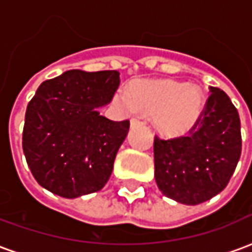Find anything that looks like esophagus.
Returning <instances> with one entry per match:
<instances>
[{
	"label": "esophagus",
	"mask_w": 252,
	"mask_h": 252,
	"mask_svg": "<svg viewBox=\"0 0 252 252\" xmlns=\"http://www.w3.org/2000/svg\"><path fill=\"white\" fill-rule=\"evenodd\" d=\"M142 124H144L143 121L137 120V119H132L131 120V126L133 128V126H142Z\"/></svg>",
	"instance_id": "obj_1"
}]
</instances>
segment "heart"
Wrapping results in <instances>:
<instances>
[{
	"label": "heart",
	"mask_w": 252,
	"mask_h": 252,
	"mask_svg": "<svg viewBox=\"0 0 252 252\" xmlns=\"http://www.w3.org/2000/svg\"><path fill=\"white\" fill-rule=\"evenodd\" d=\"M116 102L128 113L153 115L154 128L166 137L184 136L200 121L205 98L195 85L169 79L133 83L129 94H117Z\"/></svg>",
	"instance_id": "heart-1"
}]
</instances>
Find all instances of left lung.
<instances>
[{"mask_svg": "<svg viewBox=\"0 0 252 252\" xmlns=\"http://www.w3.org/2000/svg\"><path fill=\"white\" fill-rule=\"evenodd\" d=\"M211 95L188 136L154 140L155 181L162 194L197 205L217 195L232 177L242 154L240 119L222 90Z\"/></svg>", "mask_w": 252, "mask_h": 252, "instance_id": "left-lung-1", "label": "left lung"}]
</instances>
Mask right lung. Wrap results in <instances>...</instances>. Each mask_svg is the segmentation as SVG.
<instances>
[{"mask_svg": "<svg viewBox=\"0 0 252 252\" xmlns=\"http://www.w3.org/2000/svg\"><path fill=\"white\" fill-rule=\"evenodd\" d=\"M120 72L68 70L41 83L25 112L23 150L37 184L64 198L98 191L109 180L129 121H112L108 105Z\"/></svg>", "mask_w": 252, "mask_h": 252, "instance_id": "right-lung-1", "label": "right lung"}]
</instances>
